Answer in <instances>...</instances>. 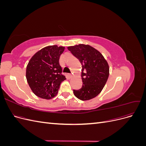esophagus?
Segmentation results:
<instances>
[{"instance_id": "esophagus-1", "label": "esophagus", "mask_w": 146, "mask_h": 146, "mask_svg": "<svg viewBox=\"0 0 146 146\" xmlns=\"http://www.w3.org/2000/svg\"><path fill=\"white\" fill-rule=\"evenodd\" d=\"M72 74H68V77L69 78H70L72 77Z\"/></svg>"}]
</instances>
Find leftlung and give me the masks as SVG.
I'll use <instances>...</instances> for the list:
<instances>
[{"label":"left lung","mask_w":146,"mask_h":146,"mask_svg":"<svg viewBox=\"0 0 146 146\" xmlns=\"http://www.w3.org/2000/svg\"><path fill=\"white\" fill-rule=\"evenodd\" d=\"M68 50L82 64L83 86L74 90L76 97L82 100L94 98L103 90L109 76V66L103 55L89 45L69 46Z\"/></svg>","instance_id":"8db88e82"}]
</instances>
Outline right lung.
<instances>
[{
    "label": "right lung",
    "instance_id": "1",
    "mask_svg": "<svg viewBox=\"0 0 146 146\" xmlns=\"http://www.w3.org/2000/svg\"><path fill=\"white\" fill-rule=\"evenodd\" d=\"M64 47L49 46L37 52L26 69V78L33 93L39 98L50 99L57 94L66 77L59 63Z\"/></svg>",
    "mask_w": 146,
    "mask_h": 146
}]
</instances>
